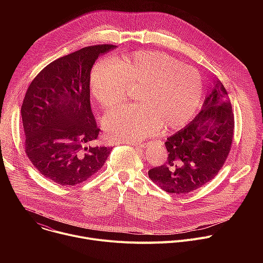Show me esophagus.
Wrapping results in <instances>:
<instances>
[{"mask_svg":"<svg viewBox=\"0 0 263 263\" xmlns=\"http://www.w3.org/2000/svg\"><path fill=\"white\" fill-rule=\"evenodd\" d=\"M132 145H135V146H138V147H143L145 145L144 142H137V143H132Z\"/></svg>","mask_w":263,"mask_h":263,"instance_id":"obj_1","label":"esophagus"}]
</instances>
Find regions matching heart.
I'll return each instance as SVG.
<instances>
[{"label": "heart", "instance_id": "b5f03b06", "mask_svg": "<svg viewBox=\"0 0 263 263\" xmlns=\"http://www.w3.org/2000/svg\"><path fill=\"white\" fill-rule=\"evenodd\" d=\"M138 86L135 105L108 112L103 124L124 142H137L158 132L177 131L195 117L204 80L198 69L160 52H136L111 62L98 61L90 72V91L103 108L121 104L128 87Z\"/></svg>", "mask_w": 263, "mask_h": 263}]
</instances>
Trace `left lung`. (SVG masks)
Wrapping results in <instances>:
<instances>
[{"instance_id":"8db88e82","label":"left lung","mask_w":263,"mask_h":263,"mask_svg":"<svg viewBox=\"0 0 263 263\" xmlns=\"http://www.w3.org/2000/svg\"><path fill=\"white\" fill-rule=\"evenodd\" d=\"M234 115L226 88L216 79L199 115L164 142L167 159L148 177L170 194L194 192L212 180L226 161L233 139Z\"/></svg>"}]
</instances>
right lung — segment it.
Wrapping results in <instances>:
<instances>
[{"instance_id":"right-lung-1","label":"right lung","mask_w":263,"mask_h":263,"mask_svg":"<svg viewBox=\"0 0 263 263\" xmlns=\"http://www.w3.org/2000/svg\"><path fill=\"white\" fill-rule=\"evenodd\" d=\"M98 45L58 58L29 85L22 105L25 151L44 177L61 186L87 181L104 165L111 147L97 143L101 131L90 107V71Z\"/></svg>"}]
</instances>
